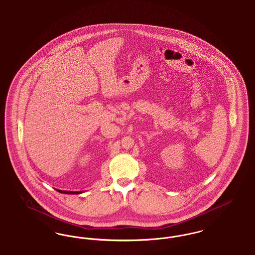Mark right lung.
<instances>
[{"mask_svg": "<svg viewBox=\"0 0 255 255\" xmlns=\"http://www.w3.org/2000/svg\"><path fill=\"white\" fill-rule=\"evenodd\" d=\"M58 192H60V193H64V194H79V193H81V192H76V191H64V190H59V189H56Z\"/></svg>", "mask_w": 255, "mask_h": 255, "instance_id": "right-lung-1", "label": "right lung"}]
</instances>
